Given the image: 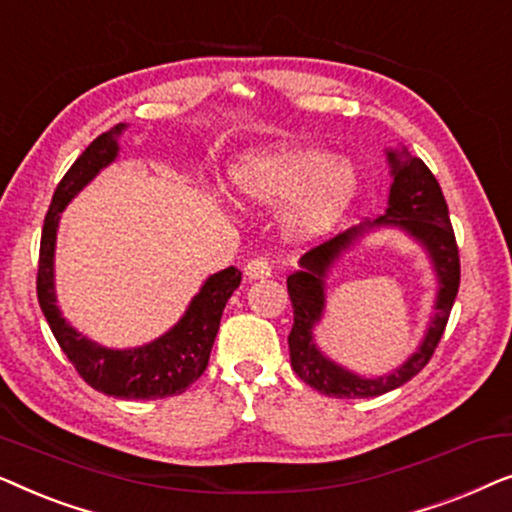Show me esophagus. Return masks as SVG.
Returning <instances> with one entry per match:
<instances>
[{"instance_id":"34e87169","label":"esophagus","mask_w":512,"mask_h":512,"mask_svg":"<svg viewBox=\"0 0 512 512\" xmlns=\"http://www.w3.org/2000/svg\"><path fill=\"white\" fill-rule=\"evenodd\" d=\"M244 275H247V279H268L272 275L270 258L265 256L251 258V261L244 265Z\"/></svg>"}]
</instances>
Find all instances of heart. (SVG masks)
Here are the masks:
<instances>
[{
	"label": "heart",
	"mask_w": 512,
	"mask_h": 512,
	"mask_svg": "<svg viewBox=\"0 0 512 512\" xmlns=\"http://www.w3.org/2000/svg\"><path fill=\"white\" fill-rule=\"evenodd\" d=\"M242 200L286 209V226L298 237L331 230L359 193V172L345 158L314 146L282 144L249 153L230 170Z\"/></svg>",
	"instance_id": "b5f03b06"
}]
</instances>
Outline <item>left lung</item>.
<instances>
[{"mask_svg":"<svg viewBox=\"0 0 512 512\" xmlns=\"http://www.w3.org/2000/svg\"><path fill=\"white\" fill-rule=\"evenodd\" d=\"M387 160L391 165V177H394L387 212L373 223H361V226L349 228L333 240L310 249L300 258V270L286 277V289H289L293 305V326L289 333L291 368L305 384H310L319 394L333 398H373L410 382L436 352L459 291V247L454 240L450 212H447L440 184L429 167L424 165V160L410 156L408 149L387 151ZM382 225L401 227L423 244L437 270L439 293L432 324L418 352L394 374L382 378H361L326 360L313 345L311 331L323 316V277L327 268L366 229Z\"/></svg>","mask_w":512,"mask_h":512,"instance_id":"8db88e82","label":"left lung"}]
</instances>
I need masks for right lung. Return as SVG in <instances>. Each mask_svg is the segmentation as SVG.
I'll list each match as a JSON object with an SVG mask.
<instances>
[{
    "mask_svg": "<svg viewBox=\"0 0 512 512\" xmlns=\"http://www.w3.org/2000/svg\"><path fill=\"white\" fill-rule=\"evenodd\" d=\"M123 130L125 123H118L93 139L55 188L44 219V230H41L37 298L60 349L90 387L114 398L153 401V398L184 394L205 373L214 338L219 333L223 307L240 286L242 272L230 265L209 277L198 296L191 300L184 317L165 335L144 347L107 349L83 338L67 324L55 305L53 284V256L60 214L102 167L114 163L118 156V137Z\"/></svg>",
    "mask_w": 512,
    "mask_h": 512,
    "instance_id": "obj_1",
    "label": "right lung"
}]
</instances>
